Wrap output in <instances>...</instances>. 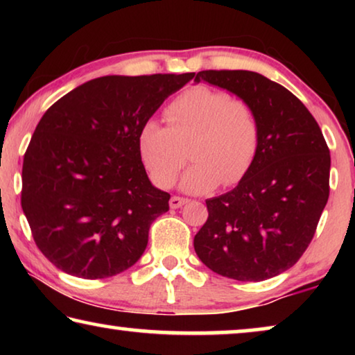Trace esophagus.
Here are the masks:
<instances>
[{"label":"esophagus","mask_w":355,"mask_h":355,"mask_svg":"<svg viewBox=\"0 0 355 355\" xmlns=\"http://www.w3.org/2000/svg\"><path fill=\"white\" fill-rule=\"evenodd\" d=\"M184 203H188V199H184V197L173 196L169 202V205H171V208H180V207H183Z\"/></svg>","instance_id":"esophagus-1"}]
</instances>
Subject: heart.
<instances>
[{
  "label": "heart",
  "instance_id": "1",
  "mask_svg": "<svg viewBox=\"0 0 355 355\" xmlns=\"http://www.w3.org/2000/svg\"><path fill=\"white\" fill-rule=\"evenodd\" d=\"M169 127L156 120L142 123L137 147L152 182L171 188L186 161L180 188L191 194L214 189L220 182L235 184L254 164L260 146V123L248 101L205 86L188 89L167 105Z\"/></svg>",
  "mask_w": 355,
  "mask_h": 355
}]
</instances>
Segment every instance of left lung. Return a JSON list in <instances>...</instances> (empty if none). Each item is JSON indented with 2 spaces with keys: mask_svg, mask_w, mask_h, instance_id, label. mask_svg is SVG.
I'll return each instance as SVG.
<instances>
[{
  "mask_svg": "<svg viewBox=\"0 0 355 355\" xmlns=\"http://www.w3.org/2000/svg\"><path fill=\"white\" fill-rule=\"evenodd\" d=\"M254 107L260 146L236 188L207 200L194 238L213 272L241 282L275 277L296 264L329 199L330 153L320 125L296 95L249 70H203L194 78Z\"/></svg>",
  "mask_w": 355,
  "mask_h": 355,
  "instance_id": "8db88e82",
  "label": "left lung"
}]
</instances>
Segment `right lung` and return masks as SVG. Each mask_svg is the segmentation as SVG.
I'll return each mask as SVG.
<instances>
[{"instance_id": "1", "label": "right lung", "mask_w": 355, "mask_h": 355, "mask_svg": "<svg viewBox=\"0 0 355 355\" xmlns=\"http://www.w3.org/2000/svg\"><path fill=\"white\" fill-rule=\"evenodd\" d=\"M194 75L95 78L40 119L23 159L21 208L61 271L105 279L139 260L171 196L148 180L137 135Z\"/></svg>"}]
</instances>
